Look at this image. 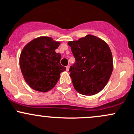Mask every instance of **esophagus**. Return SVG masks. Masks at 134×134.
I'll return each mask as SVG.
<instances>
[{
  "label": "esophagus",
  "instance_id": "1",
  "mask_svg": "<svg viewBox=\"0 0 134 134\" xmlns=\"http://www.w3.org/2000/svg\"><path fill=\"white\" fill-rule=\"evenodd\" d=\"M69 65H67V67H66V69H67V71H69Z\"/></svg>",
  "mask_w": 134,
  "mask_h": 134
}]
</instances>
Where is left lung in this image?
I'll list each match as a JSON object with an SVG mask.
<instances>
[{
  "label": "left lung",
  "mask_w": 134,
  "mask_h": 134,
  "mask_svg": "<svg viewBox=\"0 0 134 134\" xmlns=\"http://www.w3.org/2000/svg\"><path fill=\"white\" fill-rule=\"evenodd\" d=\"M68 44L76 60L69 69L75 89L83 95L99 93L113 71V57L108 44L93 35L69 41Z\"/></svg>",
  "instance_id": "1"
}]
</instances>
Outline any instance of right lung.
<instances>
[{
  "mask_svg": "<svg viewBox=\"0 0 134 134\" xmlns=\"http://www.w3.org/2000/svg\"><path fill=\"white\" fill-rule=\"evenodd\" d=\"M59 42L51 37H37L24 47L20 56V67L26 82L36 91L47 92L56 86L60 73L66 68L60 64V54L55 50Z\"/></svg>",
  "mask_w": 134,
  "mask_h": 134,
  "instance_id": "1",
  "label": "right lung"
}]
</instances>
